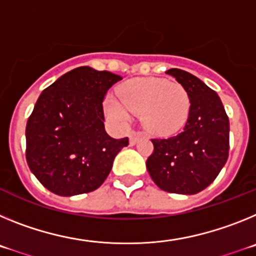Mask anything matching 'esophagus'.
I'll return each instance as SVG.
<instances>
[{"label": "esophagus", "instance_id": "esophagus-1", "mask_svg": "<svg viewBox=\"0 0 256 256\" xmlns=\"http://www.w3.org/2000/svg\"><path fill=\"white\" fill-rule=\"evenodd\" d=\"M140 140H141V134H140L138 132H134V130H133L132 133H130V144H137V142L140 141Z\"/></svg>", "mask_w": 256, "mask_h": 256}]
</instances>
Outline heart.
<instances>
[{"mask_svg": "<svg viewBox=\"0 0 256 256\" xmlns=\"http://www.w3.org/2000/svg\"><path fill=\"white\" fill-rule=\"evenodd\" d=\"M118 98L106 102L108 116L126 122L130 112L141 114V122L148 130L168 134L186 123L190 112V97L177 82L156 78L132 79L120 86Z\"/></svg>", "mask_w": 256, "mask_h": 256, "instance_id": "1", "label": "heart"}]
</instances>
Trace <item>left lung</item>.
Here are the masks:
<instances>
[{"label": "left lung", "mask_w": 256, "mask_h": 256, "mask_svg": "<svg viewBox=\"0 0 256 256\" xmlns=\"http://www.w3.org/2000/svg\"><path fill=\"white\" fill-rule=\"evenodd\" d=\"M190 97L184 128L169 138H152L146 166L162 191L194 195L218 177L230 152V120L220 98L195 76L180 69L165 72Z\"/></svg>", "instance_id": "left-lung-1"}]
</instances>
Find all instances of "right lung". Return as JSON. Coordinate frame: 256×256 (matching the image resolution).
I'll return each instance as SVG.
<instances>
[{"label": "right lung", "mask_w": 256, "mask_h": 256, "mask_svg": "<svg viewBox=\"0 0 256 256\" xmlns=\"http://www.w3.org/2000/svg\"><path fill=\"white\" fill-rule=\"evenodd\" d=\"M110 72L79 66L44 90L26 123V162L37 180L58 196L88 194L104 183L128 137L105 130L104 100L122 80Z\"/></svg>", "instance_id": "add662e5"}]
</instances>
